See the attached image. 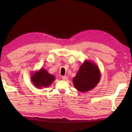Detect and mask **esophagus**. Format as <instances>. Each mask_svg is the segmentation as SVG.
<instances>
[{"label":"esophagus","mask_w":132,"mask_h":132,"mask_svg":"<svg viewBox=\"0 0 132 132\" xmlns=\"http://www.w3.org/2000/svg\"><path fill=\"white\" fill-rule=\"evenodd\" d=\"M62 79L63 80H68V78L67 76H63V77H62Z\"/></svg>","instance_id":"1"}]
</instances>
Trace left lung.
<instances>
[{"label":"left lung","instance_id":"obj_1","mask_svg":"<svg viewBox=\"0 0 132 132\" xmlns=\"http://www.w3.org/2000/svg\"><path fill=\"white\" fill-rule=\"evenodd\" d=\"M100 71L93 61L85 60L80 66L76 76L73 78L75 88L82 92L92 90L100 82Z\"/></svg>","mask_w":132,"mask_h":132}]
</instances>
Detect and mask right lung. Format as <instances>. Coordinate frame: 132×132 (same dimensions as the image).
<instances>
[{
    "mask_svg": "<svg viewBox=\"0 0 132 132\" xmlns=\"http://www.w3.org/2000/svg\"><path fill=\"white\" fill-rule=\"evenodd\" d=\"M54 80V75L48 73L46 70L43 68L33 72L31 76V81L38 88L47 87L52 85Z\"/></svg>",
    "mask_w": 132,
    "mask_h": 132,
    "instance_id": "right-lung-1",
    "label": "right lung"
}]
</instances>
